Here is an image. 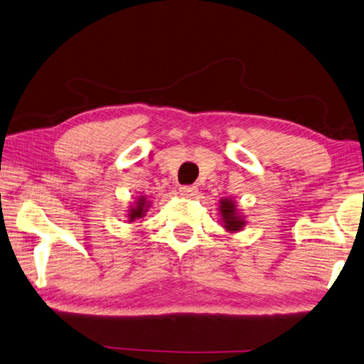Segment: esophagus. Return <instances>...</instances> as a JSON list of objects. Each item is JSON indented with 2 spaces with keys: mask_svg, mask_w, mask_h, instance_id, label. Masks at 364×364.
Returning <instances> with one entry per match:
<instances>
[{
  "mask_svg": "<svg viewBox=\"0 0 364 364\" xmlns=\"http://www.w3.org/2000/svg\"><path fill=\"white\" fill-rule=\"evenodd\" d=\"M196 193H198V187H195V185H182V187H179L181 196L191 198V196H195Z\"/></svg>",
  "mask_w": 364,
  "mask_h": 364,
  "instance_id": "obj_1",
  "label": "esophagus"
}]
</instances>
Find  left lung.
Instances as JSON below:
<instances>
[{
	"mask_svg": "<svg viewBox=\"0 0 364 364\" xmlns=\"http://www.w3.org/2000/svg\"><path fill=\"white\" fill-rule=\"evenodd\" d=\"M220 212L224 220V228L230 232L241 230L245 225V221L237 215L235 205H233V200L230 199H223L220 203Z\"/></svg>",
	"mask_w": 364,
	"mask_h": 364,
	"instance_id": "8db88e82",
	"label": "left lung"
}]
</instances>
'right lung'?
<instances>
[{
    "label": "right lung",
    "mask_w": 364,
    "mask_h": 364,
    "mask_svg": "<svg viewBox=\"0 0 364 364\" xmlns=\"http://www.w3.org/2000/svg\"><path fill=\"white\" fill-rule=\"evenodd\" d=\"M144 212H146V210H144V199L141 198L139 203H136V207L131 208V212H129V220L134 221L135 218H141Z\"/></svg>",
    "instance_id": "1"
}]
</instances>
